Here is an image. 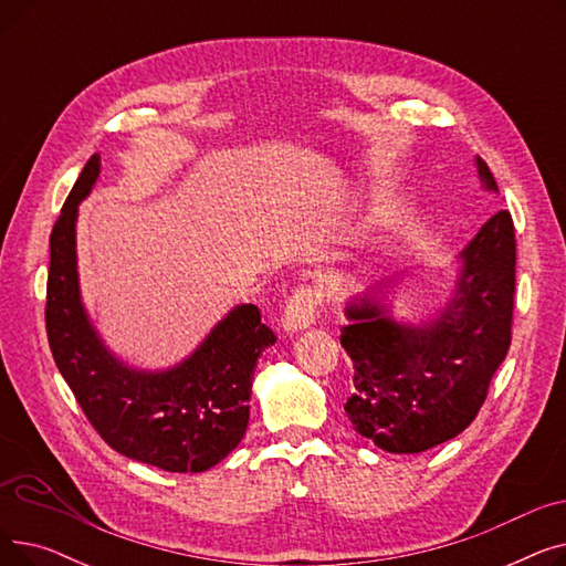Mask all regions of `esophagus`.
Returning a JSON list of instances; mask_svg holds the SVG:
<instances>
[{
    "mask_svg": "<svg viewBox=\"0 0 566 566\" xmlns=\"http://www.w3.org/2000/svg\"><path fill=\"white\" fill-rule=\"evenodd\" d=\"M321 303V293L312 286L295 289V293L289 298L284 314H282V328L286 333H301L314 323L316 307Z\"/></svg>",
    "mask_w": 566,
    "mask_h": 566,
    "instance_id": "esophagus-1",
    "label": "esophagus"
}]
</instances>
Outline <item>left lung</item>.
<instances>
[{
    "label": "left lung",
    "mask_w": 566,
    "mask_h": 566,
    "mask_svg": "<svg viewBox=\"0 0 566 566\" xmlns=\"http://www.w3.org/2000/svg\"><path fill=\"white\" fill-rule=\"evenodd\" d=\"M482 188L497 184L474 158ZM452 295L420 323L397 321L390 284L346 305L342 346L353 360L344 410L353 429L390 454H420L459 436L486 399L512 344L516 238L507 211L495 213L459 252Z\"/></svg>",
    "instance_id": "obj_1"
}]
</instances>
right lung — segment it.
<instances>
[{
  "instance_id": "add662e5",
  "label": "right lung",
  "mask_w": 566,
  "mask_h": 566,
  "mask_svg": "<svg viewBox=\"0 0 566 566\" xmlns=\"http://www.w3.org/2000/svg\"><path fill=\"white\" fill-rule=\"evenodd\" d=\"M98 174L101 156L94 154L50 235L45 325L52 358L112 450L167 472H203L243 440L254 367L277 337L254 305H238L174 367L148 371L118 360L86 314L77 275V206Z\"/></svg>"
}]
</instances>
